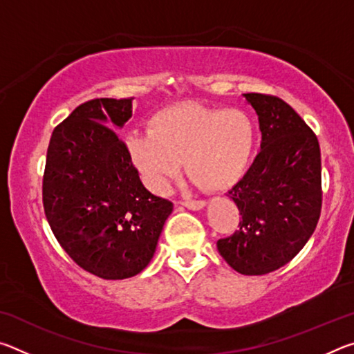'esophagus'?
Listing matches in <instances>:
<instances>
[{
    "label": "esophagus",
    "instance_id": "esophagus-1",
    "mask_svg": "<svg viewBox=\"0 0 354 354\" xmlns=\"http://www.w3.org/2000/svg\"><path fill=\"white\" fill-rule=\"evenodd\" d=\"M183 205L187 209H190V211H200V209L206 206V201H203V200H185V201H183Z\"/></svg>",
    "mask_w": 354,
    "mask_h": 354
}]
</instances>
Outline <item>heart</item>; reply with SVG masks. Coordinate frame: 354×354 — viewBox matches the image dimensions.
I'll use <instances>...</instances> for the list:
<instances>
[{"mask_svg": "<svg viewBox=\"0 0 354 354\" xmlns=\"http://www.w3.org/2000/svg\"><path fill=\"white\" fill-rule=\"evenodd\" d=\"M147 133L127 137L136 169L153 190H164L181 169L209 190H225L247 173L256 147V123L243 109L179 103L156 112Z\"/></svg>", "mask_w": 354, "mask_h": 354, "instance_id": "heart-1", "label": "heart"}]
</instances>
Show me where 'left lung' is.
Returning a JSON list of instances; mask_svg holds the SVG:
<instances>
[{
  "label": "left lung",
  "instance_id": "obj_1",
  "mask_svg": "<svg viewBox=\"0 0 354 354\" xmlns=\"http://www.w3.org/2000/svg\"><path fill=\"white\" fill-rule=\"evenodd\" d=\"M259 118L261 151L227 196L242 220L220 239L221 257L242 274H266L295 257L317 226L322 209V160L315 134L272 95L243 93Z\"/></svg>",
  "mask_w": 354,
  "mask_h": 354
}]
</instances>
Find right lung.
<instances>
[{
    "instance_id": "right-lung-1",
    "label": "right lung",
    "mask_w": 354,
    "mask_h": 354,
    "mask_svg": "<svg viewBox=\"0 0 354 354\" xmlns=\"http://www.w3.org/2000/svg\"><path fill=\"white\" fill-rule=\"evenodd\" d=\"M133 98H97L55 128L44 175L53 234L77 266L103 279L136 277L153 259L173 203L148 192L115 129Z\"/></svg>"
}]
</instances>
